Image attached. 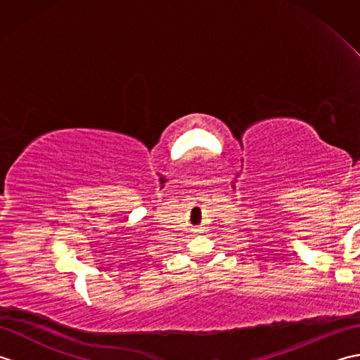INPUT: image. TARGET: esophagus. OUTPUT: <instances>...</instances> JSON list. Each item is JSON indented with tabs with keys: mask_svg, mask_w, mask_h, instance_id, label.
I'll use <instances>...</instances> for the list:
<instances>
[{
	"mask_svg": "<svg viewBox=\"0 0 360 360\" xmlns=\"http://www.w3.org/2000/svg\"><path fill=\"white\" fill-rule=\"evenodd\" d=\"M195 232H196V233H198V232H201V231H200V229H196V231H195Z\"/></svg>",
	"mask_w": 360,
	"mask_h": 360,
	"instance_id": "obj_1",
	"label": "esophagus"
}]
</instances>
